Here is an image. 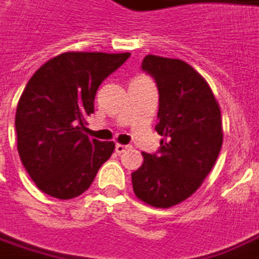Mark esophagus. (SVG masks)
<instances>
[{
  "mask_svg": "<svg viewBox=\"0 0 259 259\" xmlns=\"http://www.w3.org/2000/svg\"><path fill=\"white\" fill-rule=\"evenodd\" d=\"M128 148H130V147H128V145H124V144H117V145H115V151H117L118 154H122V152H125Z\"/></svg>",
  "mask_w": 259,
  "mask_h": 259,
  "instance_id": "1",
  "label": "esophagus"
}]
</instances>
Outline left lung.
<instances>
[{
    "instance_id": "1",
    "label": "left lung",
    "mask_w": 259,
    "mask_h": 259,
    "mask_svg": "<svg viewBox=\"0 0 259 259\" xmlns=\"http://www.w3.org/2000/svg\"><path fill=\"white\" fill-rule=\"evenodd\" d=\"M142 69L157 82L155 131L162 140L158 154L142 152V165L131 174L133 188L142 202L169 208L191 197L215 165L224 138L221 109L190 64L147 55Z\"/></svg>"
}]
</instances>
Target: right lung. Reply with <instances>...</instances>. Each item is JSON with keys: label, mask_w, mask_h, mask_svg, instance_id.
<instances>
[{"label": "right lung", "mask_w": 259, "mask_h": 259, "mask_svg": "<svg viewBox=\"0 0 259 259\" xmlns=\"http://www.w3.org/2000/svg\"><path fill=\"white\" fill-rule=\"evenodd\" d=\"M130 53H64L48 60L29 78L15 114L21 162L39 190L71 199L90 188L115 150L112 141L84 134L87 117L101 82Z\"/></svg>", "instance_id": "obj_1"}]
</instances>
